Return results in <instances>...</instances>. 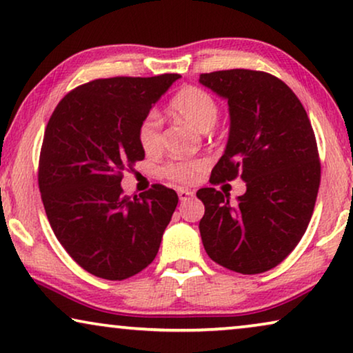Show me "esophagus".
<instances>
[{
	"instance_id": "obj_1",
	"label": "esophagus",
	"mask_w": 353,
	"mask_h": 353,
	"mask_svg": "<svg viewBox=\"0 0 353 353\" xmlns=\"http://www.w3.org/2000/svg\"><path fill=\"white\" fill-rule=\"evenodd\" d=\"M192 196H194V191L186 190V188H180V190H178V197H180V201H186Z\"/></svg>"
}]
</instances>
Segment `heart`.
Wrapping results in <instances>:
<instances>
[{"mask_svg":"<svg viewBox=\"0 0 353 353\" xmlns=\"http://www.w3.org/2000/svg\"><path fill=\"white\" fill-rule=\"evenodd\" d=\"M172 112L199 132H209L219 120V105L207 91L185 86L170 103ZM162 119L156 110L146 114L138 128V139L146 152H156L162 144ZM205 170L204 161H176L167 163L163 175L180 183H194Z\"/></svg>","mask_w":353,"mask_h":353,"instance_id":"heart-1","label":"heart"}]
</instances>
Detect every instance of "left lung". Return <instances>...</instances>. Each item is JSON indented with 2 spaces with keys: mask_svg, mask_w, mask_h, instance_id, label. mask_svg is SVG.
<instances>
[{
  "mask_svg": "<svg viewBox=\"0 0 353 353\" xmlns=\"http://www.w3.org/2000/svg\"><path fill=\"white\" fill-rule=\"evenodd\" d=\"M228 101L230 133L210 181H245V192L202 188V244L221 267L257 274L281 263L305 233L320 188L315 133L301 101L276 77L233 69L201 74Z\"/></svg>",
  "mask_w": 353,
  "mask_h": 353,
  "instance_id": "8db88e82",
  "label": "left lung"
}]
</instances>
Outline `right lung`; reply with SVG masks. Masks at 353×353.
<instances>
[{"label": "right lung", "instance_id": "1", "mask_svg": "<svg viewBox=\"0 0 353 353\" xmlns=\"http://www.w3.org/2000/svg\"><path fill=\"white\" fill-rule=\"evenodd\" d=\"M180 79H99L57 104L43 138L38 183L56 238L98 278L120 281L156 259L176 209L173 190L154 185L130 199L122 173L144 159L141 120Z\"/></svg>", "mask_w": 353, "mask_h": 353}]
</instances>
